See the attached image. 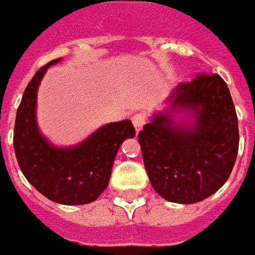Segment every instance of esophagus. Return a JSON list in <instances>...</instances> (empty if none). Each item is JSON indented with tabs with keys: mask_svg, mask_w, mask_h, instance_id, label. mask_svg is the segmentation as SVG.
I'll return each instance as SVG.
<instances>
[{
	"mask_svg": "<svg viewBox=\"0 0 255 255\" xmlns=\"http://www.w3.org/2000/svg\"><path fill=\"white\" fill-rule=\"evenodd\" d=\"M132 123H133V127L136 129V132H139L142 127L145 126L146 123V116L145 113H136V115L132 116Z\"/></svg>",
	"mask_w": 255,
	"mask_h": 255,
	"instance_id": "esophagus-1",
	"label": "esophagus"
}]
</instances>
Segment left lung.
I'll return each instance as SVG.
<instances>
[{"label":"left lung","instance_id":"left-lung-1","mask_svg":"<svg viewBox=\"0 0 255 255\" xmlns=\"http://www.w3.org/2000/svg\"><path fill=\"white\" fill-rule=\"evenodd\" d=\"M177 110L190 123H177ZM149 181L163 199L190 204L220 189L232 172L239 149V127L231 92L218 74H199L181 83L170 108L153 116L138 135Z\"/></svg>","mask_w":255,"mask_h":255}]
</instances>
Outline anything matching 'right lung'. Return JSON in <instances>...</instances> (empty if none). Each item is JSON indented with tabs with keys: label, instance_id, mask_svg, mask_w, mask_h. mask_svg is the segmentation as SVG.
<instances>
[{
	"label": "right lung",
	"instance_id": "obj_1",
	"mask_svg": "<svg viewBox=\"0 0 255 255\" xmlns=\"http://www.w3.org/2000/svg\"><path fill=\"white\" fill-rule=\"evenodd\" d=\"M51 60L42 66L24 90L17 108L13 149L23 175L47 199L78 206L97 200L108 188L119 147L135 136L131 120L110 123L73 147H56L41 135L35 120L37 91Z\"/></svg>",
	"mask_w": 255,
	"mask_h": 255
}]
</instances>
